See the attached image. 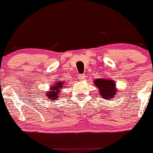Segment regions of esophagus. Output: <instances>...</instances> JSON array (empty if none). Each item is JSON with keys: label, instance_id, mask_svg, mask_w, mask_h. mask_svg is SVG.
Returning a JSON list of instances; mask_svg holds the SVG:
<instances>
[{"label": "esophagus", "instance_id": "1", "mask_svg": "<svg viewBox=\"0 0 153 153\" xmlns=\"http://www.w3.org/2000/svg\"><path fill=\"white\" fill-rule=\"evenodd\" d=\"M79 79H80V81H83L85 79V74H80L79 75Z\"/></svg>", "mask_w": 153, "mask_h": 153}]
</instances>
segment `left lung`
<instances>
[{"instance_id": "left-lung-1", "label": "left lung", "mask_w": 153, "mask_h": 153, "mask_svg": "<svg viewBox=\"0 0 153 153\" xmlns=\"http://www.w3.org/2000/svg\"><path fill=\"white\" fill-rule=\"evenodd\" d=\"M94 82L95 86L99 89L100 97L104 98V100H111L117 94L116 82L114 80L108 79L107 78H100L96 79Z\"/></svg>"}]
</instances>
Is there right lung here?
Returning a JSON list of instances; mask_svg holds the SVG:
<instances>
[{
  "label": "right lung",
  "mask_w": 153,
  "mask_h": 153,
  "mask_svg": "<svg viewBox=\"0 0 153 153\" xmlns=\"http://www.w3.org/2000/svg\"><path fill=\"white\" fill-rule=\"evenodd\" d=\"M65 82L62 81H59L56 80V82H54L53 85L50 86V91L45 92V96H47V98L49 99L48 100H51L52 102H54L57 99L59 98L61 96V90L64 88Z\"/></svg>",
  "instance_id": "right-lung-1"
}]
</instances>
